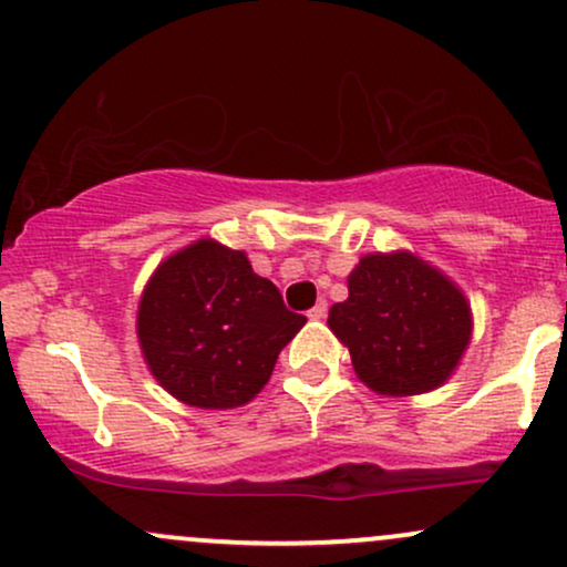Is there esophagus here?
<instances>
[{
    "mask_svg": "<svg viewBox=\"0 0 567 567\" xmlns=\"http://www.w3.org/2000/svg\"><path fill=\"white\" fill-rule=\"evenodd\" d=\"M328 317V303L317 301L315 309H309V320H324Z\"/></svg>",
    "mask_w": 567,
    "mask_h": 567,
    "instance_id": "esophagus-1",
    "label": "esophagus"
}]
</instances>
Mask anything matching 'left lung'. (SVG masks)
<instances>
[{
  "label": "left lung",
  "mask_w": 567,
  "mask_h": 567,
  "mask_svg": "<svg viewBox=\"0 0 567 567\" xmlns=\"http://www.w3.org/2000/svg\"><path fill=\"white\" fill-rule=\"evenodd\" d=\"M328 328L349 347L357 379L386 396L432 392L451 379L472 338L466 296L405 250L370 252L349 275V298Z\"/></svg>",
  "instance_id": "1"
}]
</instances>
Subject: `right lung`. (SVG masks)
<instances>
[{
  "label": "right lung",
  "mask_w": 567,
  "mask_h": 567,
  "mask_svg": "<svg viewBox=\"0 0 567 567\" xmlns=\"http://www.w3.org/2000/svg\"><path fill=\"white\" fill-rule=\"evenodd\" d=\"M303 322L243 250L207 237L162 261L138 303L152 375L175 400L205 410L250 402Z\"/></svg>",
  "instance_id": "obj_1"
}]
</instances>
